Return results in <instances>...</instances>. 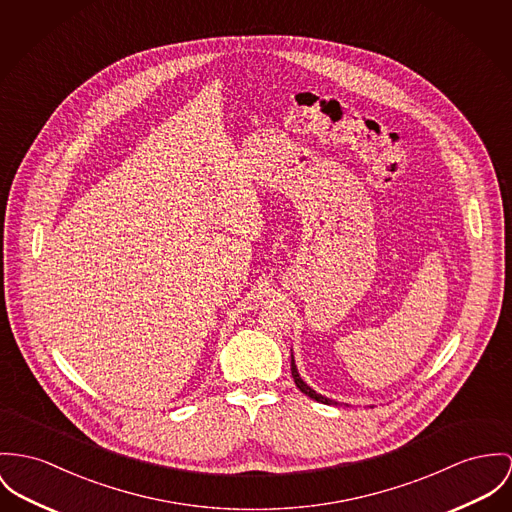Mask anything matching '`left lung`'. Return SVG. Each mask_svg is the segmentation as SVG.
<instances>
[{
	"label": "left lung",
	"instance_id": "obj_1",
	"mask_svg": "<svg viewBox=\"0 0 512 512\" xmlns=\"http://www.w3.org/2000/svg\"><path fill=\"white\" fill-rule=\"evenodd\" d=\"M292 378H294V382H296V386H298V390L302 392V394L308 395V397H312L315 401H319V403H327V405H337V401H333V399H327V397H323V395L315 394L314 390L300 378V374H298V368H296V364H294V356H292Z\"/></svg>",
	"mask_w": 512,
	"mask_h": 512
}]
</instances>
